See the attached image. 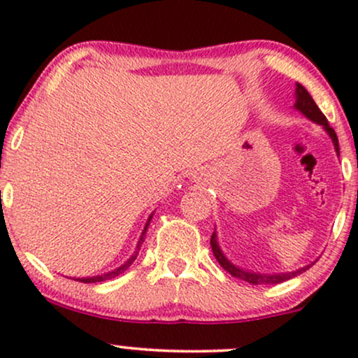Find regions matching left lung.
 <instances>
[{
	"label": "left lung",
	"instance_id": "left-lung-1",
	"mask_svg": "<svg viewBox=\"0 0 358 358\" xmlns=\"http://www.w3.org/2000/svg\"><path fill=\"white\" fill-rule=\"evenodd\" d=\"M296 109L301 110L303 114H305L306 117H310L311 121L318 122V124H323L324 129H327V133L330 134L331 139H334V145H335V150L336 153H338V138H336V133L335 129L328 124V119L324 117V114L320 110L318 106H316V102L313 101V97L308 94V90L303 87L301 84L296 85ZM210 245H212V252L213 256H215L217 261H219V264L227 271L229 274L234 278H239L242 281L245 282H250V285H279V282L282 281H287V279L298 276V274H301L303 271L310 268H303L299 271H294V273H287V274H273V276H266V274H256V273H245V271H242L239 268H236V266L231 264V262L225 259L224 254H222V250L219 249V245H217V241H215V234H212L210 237Z\"/></svg>",
	"mask_w": 358,
	"mask_h": 358
}]
</instances>
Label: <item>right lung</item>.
<instances>
[{"label": "right lung", "mask_w": 358, "mask_h": 358, "mask_svg": "<svg viewBox=\"0 0 358 358\" xmlns=\"http://www.w3.org/2000/svg\"><path fill=\"white\" fill-rule=\"evenodd\" d=\"M151 217H153V215H151ZM151 217H150V219H148V224H150ZM148 224H146V227H148ZM146 227H145V232H146ZM145 232H143V236H145ZM143 236H141V239H139L138 250H136V252H134V256L131 257L129 261L126 262V264H122L121 268H117L116 271H110V273L104 274V276H94V278H77L76 281H80V282H101V281H106V279H113V278L119 276V274H122V273H124V271H126L127 268H129L131 264H133V262H134V259H136V256H138V252H139V245H141V242H143Z\"/></svg>", "instance_id": "obj_1"}]
</instances>
